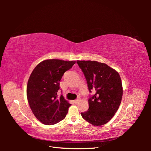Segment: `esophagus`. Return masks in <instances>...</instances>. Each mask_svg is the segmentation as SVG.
Returning <instances> with one entry per match:
<instances>
[{"instance_id": "1", "label": "esophagus", "mask_w": 151, "mask_h": 151, "mask_svg": "<svg viewBox=\"0 0 151 151\" xmlns=\"http://www.w3.org/2000/svg\"><path fill=\"white\" fill-rule=\"evenodd\" d=\"M79 101H80V99H79H79H77L74 100V103L76 104V103H78V102H79Z\"/></svg>"}]
</instances>
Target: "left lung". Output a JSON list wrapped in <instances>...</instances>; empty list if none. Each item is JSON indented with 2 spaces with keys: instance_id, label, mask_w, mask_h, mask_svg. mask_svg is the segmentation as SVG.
Listing matches in <instances>:
<instances>
[{
  "instance_id": "obj_1",
  "label": "left lung",
  "mask_w": 151,
  "mask_h": 151,
  "mask_svg": "<svg viewBox=\"0 0 151 151\" xmlns=\"http://www.w3.org/2000/svg\"><path fill=\"white\" fill-rule=\"evenodd\" d=\"M83 72L91 93L88 110L81 113L85 120L94 126L103 125L110 120L119 108L123 96L120 76L106 63L91 60H77Z\"/></svg>"
}]
</instances>
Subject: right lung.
Returning a JSON list of instances; mask_svg holds the SVG:
<instances>
[{
    "label": "right lung",
    "instance_id": "right-lung-1",
    "mask_svg": "<svg viewBox=\"0 0 151 151\" xmlns=\"http://www.w3.org/2000/svg\"><path fill=\"white\" fill-rule=\"evenodd\" d=\"M76 61L48 59L36 66L29 76L26 94L36 118L43 124L52 125L63 120L70 104L62 95L58 96L60 81L65 72Z\"/></svg>",
    "mask_w": 151,
    "mask_h": 151
}]
</instances>
